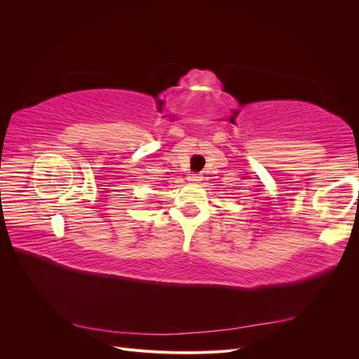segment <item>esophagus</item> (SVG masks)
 Here are the masks:
<instances>
[{"instance_id": "1", "label": "esophagus", "mask_w": 359, "mask_h": 359, "mask_svg": "<svg viewBox=\"0 0 359 359\" xmlns=\"http://www.w3.org/2000/svg\"><path fill=\"white\" fill-rule=\"evenodd\" d=\"M187 180L190 182H199V181H202V177L199 175V173H190V175L187 177Z\"/></svg>"}]
</instances>
